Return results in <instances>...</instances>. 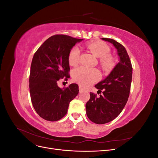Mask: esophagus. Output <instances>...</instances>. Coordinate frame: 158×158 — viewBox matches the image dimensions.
<instances>
[{
	"instance_id": "obj_1",
	"label": "esophagus",
	"mask_w": 158,
	"mask_h": 158,
	"mask_svg": "<svg viewBox=\"0 0 158 158\" xmlns=\"http://www.w3.org/2000/svg\"><path fill=\"white\" fill-rule=\"evenodd\" d=\"M84 89H83V88H82V87H81V86H80L79 87V91H80V92H83V91H84Z\"/></svg>"
}]
</instances>
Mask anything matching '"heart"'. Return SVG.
<instances>
[{"label":"heart","mask_w":158,"mask_h":158,"mask_svg":"<svg viewBox=\"0 0 158 158\" xmlns=\"http://www.w3.org/2000/svg\"><path fill=\"white\" fill-rule=\"evenodd\" d=\"M87 48L95 56L99 57L100 65L106 71H109L114 66V58L110 55L109 47L103 41H92L86 44ZM80 51L78 47H74L69 53L68 59L71 66L77 65L80 62ZM74 80L82 86L86 87L100 78V73L97 69H88L80 66L73 72Z\"/></svg>","instance_id":"1"}]
</instances>
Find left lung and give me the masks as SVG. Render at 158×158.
Masks as SVG:
<instances>
[{"label": "left lung", "mask_w": 158, "mask_h": 158, "mask_svg": "<svg viewBox=\"0 0 158 158\" xmlns=\"http://www.w3.org/2000/svg\"><path fill=\"white\" fill-rule=\"evenodd\" d=\"M102 40L112 44L117 50L118 63L107 77L95 85L102 95L90 93L85 105L86 114L91 121L102 125L114 120L121 113L128 101L132 82V67L128 55L121 44L109 38Z\"/></svg>", "instance_id": "left-lung-1"}]
</instances>
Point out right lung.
<instances>
[{"label": "right lung", "mask_w": 158, "mask_h": 158, "mask_svg": "<svg viewBox=\"0 0 158 158\" xmlns=\"http://www.w3.org/2000/svg\"><path fill=\"white\" fill-rule=\"evenodd\" d=\"M82 40L66 35H52L33 55L29 80L30 97L35 111L45 120L61 119L78 94V84H71L62 89L57 83L70 78L69 53L76 43Z\"/></svg>", "instance_id": "1"}]
</instances>
